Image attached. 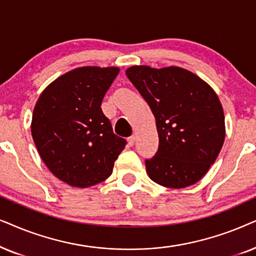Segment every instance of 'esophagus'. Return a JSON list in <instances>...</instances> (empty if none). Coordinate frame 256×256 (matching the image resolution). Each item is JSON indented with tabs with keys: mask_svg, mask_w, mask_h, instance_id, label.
Instances as JSON below:
<instances>
[{
	"mask_svg": "<svg viewBox=\"0 0 256 256\" xmlns=\"http://www.w3.org/2000/svg\"><path fill=\"white\" fill-rule=\"evenodd\" d=\"M134 142H136V136H131V137L128 138V142L130 146H134Z\"/></svg>",
	"mask_w": 256,
	"mask_h": 256,
	"instance_id": "34e87169",
	"label": "esophagus"
}]
</instances>
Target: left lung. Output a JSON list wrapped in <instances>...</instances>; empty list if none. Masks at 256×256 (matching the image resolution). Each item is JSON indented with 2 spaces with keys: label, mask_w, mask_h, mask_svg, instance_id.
Masks as SVG:
<instances>
[{
  "label": "left lung",
  "mask_w": 256,
  "mask_h": 256,
  "mask_svg": "<svg viewBox=\"0 0 256 256\" xmlns=\"http://www.w3.org/2000/svg\"><path fill=\"white\" fill-rule=\"evenodd\" d=\"M126 76L156 118L159 146L145 160L150 178L170 188L199 182L224 140V116L216 94L196 74L176 66H131Z\"/></svg>",
  "instance_id": "obj_1"
}]
</instances>
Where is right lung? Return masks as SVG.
<instances>
[{
	"label": "right lung",
	"instance_id": "right-lung-1",
	"mask_svg": "<svg viewBox=\"0 0 256 256\" xmlns=\"http://www.w3.org/2000/svg\"><path fill=\"white\" fill-rule=\"evenodd\" d=\"M118 74V68H78L57 78L37 100L34 142L50 172L68 185L84 188L104 182L125 148L100 108Z\"/></svg>",
	"mask_w": 256,
	"mask_h": 256
}]
</instances>
